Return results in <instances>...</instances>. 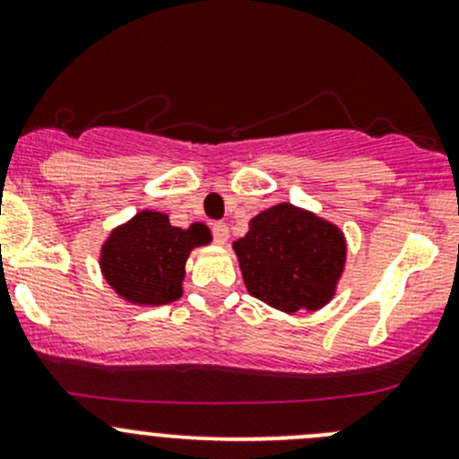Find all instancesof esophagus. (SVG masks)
<instances>
[{
    "mask_svg": "<svg viewBox=\"0 0 459 459\" xmlns=\"http://www.w3.org/2000/svg\"><path fill=\"white\" fill-rule=\"evenodd\" d=\"M212 239H215L217 244L229 242V226H226L224 221H215V224H212Z\"/></svg>",
    "mask_w": 459,
    "mask_h": 459,
    "instance_id": "obj_1",
    "label": "esophagus"
}]
</instances>
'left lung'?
<instances>
[{
    "label": "left lung",
    "instance_id": "8db88e82",
    "mask_svg": "<svg viewBox=\"0 0 459 459\" xmlns=\"http://www.w3.org/2000/svg\"><path fill=\"white\" fill-rule=\"evenodd\" d=\"M233 251L253 298L284 313L317 311L335 295L346 239L316 212L281 202L248 221Z\"/></svg>",
    "mask_w": 459,
    "mask_h": 459
}]
</instances>
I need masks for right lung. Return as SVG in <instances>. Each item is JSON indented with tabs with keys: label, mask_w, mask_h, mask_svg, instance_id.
I'll return each mask as SVG.
<instances>
[{
	"label": "right lung",
	"mask_w": 459,
	"mask_h": 459,
	"mask_svg": "<svg viewBox=\"0 0 459 459\" xmlns=\"http://www.w3.org/2000/svg\"><path fill=\"white\" fill-rule=\"evenodd\" d=\"M211 230L195 221L170 226L169 215L140 211L110 230L101 247L100 268L115 293L140 307H161L182 298L184 266L193 248L211 244Z\"/></svg>",
	"instance_id": "add662e5"
}]
</instances>
